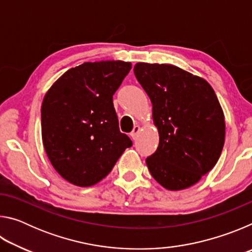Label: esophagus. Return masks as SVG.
<instances>
[{
    "label": "esophagus",
    "mask_w": 252,
    "mask_h": 252,
    "mask_svg": "<svg viewBox=\"0 0 252 252\" xmlns=\"http://www.w3.org/2000/svg\"><path fill=\"white\" fill-rule=\"evenodd\" d=\"M139 131H140V126H134L133 130H132V132L130 133L131 138L133 139V140H135L136 136H138V134H139Z\"/></svg>",
    "instance_id": "1"
}]
</instances>
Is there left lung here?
<instances>
[{"instance_id":"1","label":"left lung","mask_w":252,"mask_h":252,"mask_svg":"<svg viewBox=\"0 0 252 252\" xmlns=\"http://www.w3.org/2000/svg\"><path fill=\"white\" fill-rule=\"evenodd\" d=\"M136 80L152 102L159 131L147 158L151 176L168 190L187 189L218 162L224 144L223 111L206 80L171 64L136 63Z\"/></svg>"}]
</instances>
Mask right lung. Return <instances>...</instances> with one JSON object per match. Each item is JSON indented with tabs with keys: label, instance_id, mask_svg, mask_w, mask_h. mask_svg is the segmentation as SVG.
<instances>
[{
	"label": "right lung",
	"instance_id": "obj_1",
	"mask_svg": "<svg viewBox=\"0 0 252 252\" xmlns=\"http://www.w3.org/2000/svg\"><path fill=\"white\" fill-rule=\"evenodd\" d=\"M130 70V62H85L67 70L46 92L43 146L53 168L72 185L101 181L132 146L119 129L113 106V94Z\"/></svg>",
	"mask_w": 252,
	"mask_h": 252
}]
</instances>
